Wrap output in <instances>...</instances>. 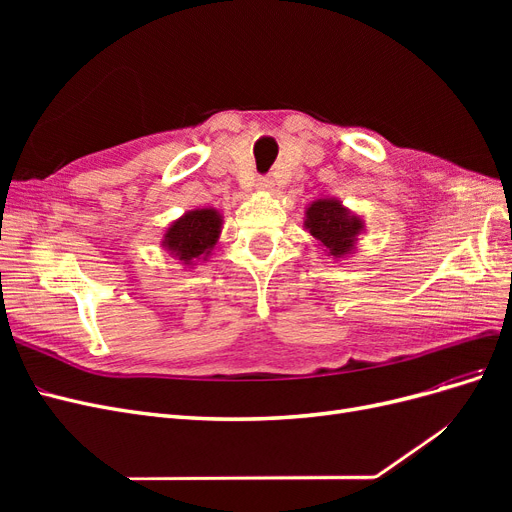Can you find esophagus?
Wrapping results in <instances>:
<instances>
[{
    "label": "esophagus",
    "instance_id": "obj_1",
    "mask_svg": "<svg viewBox=\"0 0 512 512\" xmlns=\"http://www.w3.org/2000/svg\"><path fill=\"white\" fill-rule=\"evenodd\" d=\"M258 190H260V192H271V190H273V181H271L269 177L258 179Z\"/></svg>",
    "mask_w": 512,
    "mask_h": 512
}]
</instances>
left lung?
I'll return each mask as SVG.
<instances>
[{
	"label": "left lung",
	"mask_w": 512,
	"mask_h": 512,
	"mask_svg": "<svg viewBox=\"0 0 512 512\" xmlns=\"http://www.w3.org/2000/svg\"><path fill=\"white\" fill-rule=\"evenodd\" d=\"M303 228L316 239L324 254L333 260H342L356 252V243L365 232V222L342 200L318 198L305 209Z\"/></svg>",
	"instance_id": "1"
}]
</instances>
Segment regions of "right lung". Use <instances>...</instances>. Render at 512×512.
<instances>
[{
  "label": "right lung",
  "mask_w": 512,
  "mask_h": 512,
  "mask_svg": "<svg viewBox=\"0 0 512 512\" xmlns=\"http://www.w3.org/2000/svg\"><path fill=\"white\" fill-rule=\"evenodd\" d=\"M222 222V213L213 207L185 211L181 218L168 224L162 237L164 252L192 269L198 262L209 260L213 247L220 241Z\"/></svg>",
  "instance_id": "right-lung-1"
}]
</instances>
